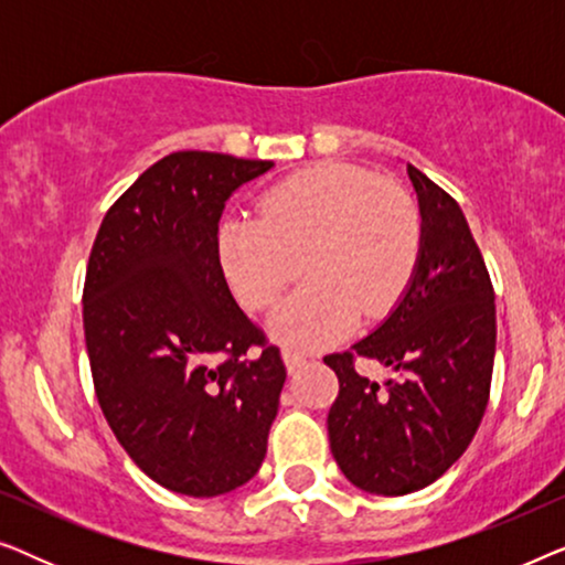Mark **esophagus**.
<instances>
[{
	"instance_id": "esophagus-1",
	"label": "esophagus",
	"mask_w": 565,
	"mask_h": 565,
	"mask_svg": "<svg viewBox=\"0 0 565 565\" xmlns=\"http://www.w3.org/2000/svg\"><path fill=\"white\" fill-rule=\"evenodd\" d=\"M282 362L285 367H288V373H296V370L306 362V358L296 350H282Z\"/></svg>"
}]
</instances>
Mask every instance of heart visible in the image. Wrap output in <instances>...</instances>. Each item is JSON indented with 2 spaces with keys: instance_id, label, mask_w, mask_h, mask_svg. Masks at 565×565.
Instances as JSON below:
<instances>
[{
  "instance_id": "b5f03b06",
  "label": "heart",
  "mask_w": 565,
  "mask_h": 565,
  "mask_svg": "<svg viewBox=\"0 0 565 565\" xmlns=\"http://www.w3.org/2000/svg\"><path fill=\"white\" fill-rule=\"evenodd\" d=\"M414 198L344 161L298 169L259 200V215L234 213L218 228V254L236 298L252 311L275 303L269 331L298 350L342 339L362 311L381 319L398 303L422 257Z\"/></svg>"
}]
</instances>
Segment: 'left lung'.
<instances>
[{"mask_svg": "<svg viewBox=\"0 0 565 565\" xmlns=\"http://www.w3.org/2000/svg\"><path fill=\"white\" fill-rule=\"evenodd\" d=\"M424 226L408 288L381 327L327 354L339 377L329 445L347 481L377 497L435 483L468 450L489 404L497 306L489 269L460 205L406 164ZM377 359L402 375L381 390L353 370Z\"/></svg>", "mask_w": 565, "mask_h": 565, "instance_id": "1", "label": "left lung"}]
</instances>
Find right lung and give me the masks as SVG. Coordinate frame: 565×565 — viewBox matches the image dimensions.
Wrapping results in <instances>:
<instances>
[{
  "instance_id": "add662e5",
  "label": "right lung",
  "mask_w": 565,
  "mask_h": 565,
  "mask_svg": "<svg viewBox=\"0 0 565 565\" xmlns=\"http://www.w3.org/2000/svg\"><path fill=\"white\" fill-rule=\"evenodd\" d=\"M273 167L169 153L107 211L89 254L84 339L99 408L130 460L184 497L252 481L280 406V350L238 308L218 254L226 200Z\"/></svg>"
}]
</instances>
